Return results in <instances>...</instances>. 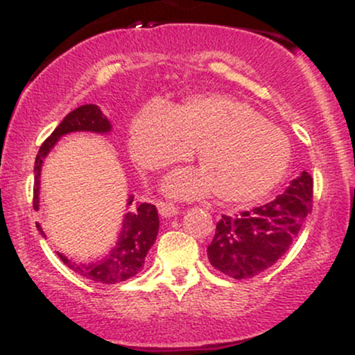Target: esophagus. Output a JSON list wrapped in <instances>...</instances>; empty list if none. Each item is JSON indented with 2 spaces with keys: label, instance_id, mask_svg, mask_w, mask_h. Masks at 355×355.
I'll return each mask as SVG.
<instances>
[{
  "label": "esophagus",
  "instance_id": "obj_1",
  "mask_svg": "<svg viewBox=\"0 0 355 355\" xmlns=\"http://www.w3.org/2000/svg\"><path fill=\"white\" fill-rule=\"evenodd\" d=\"M157 209H158V211H160L162 217H165V218H170V217H173V215L178 214L177 207L172 205V203H166V202H158Z\"/></svg>",
  "mask_w": 355,
  "mask_h": 355
}]
</instances>
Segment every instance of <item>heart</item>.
<instances>
[{
  "label": "heart",
  "mask_w": 355,
  "mask_h": 355,
  "mask_svg": "<svg viewBox=\"0 0 355 355\" xmlns=\"http://www.w3.org/2000/svg\"><path fill=\"white\" fill-rule=\"evenodd\" d=\"M198 146L200 168L175 170L165 178L173 197L217 193L225 202L262 198L282 180L291 144L280 128L230 96H195L187 103L152 98L132 123V150L148 168L189 158Z\"/></svg>",
  "instance_id": "b5f03b06"
}]
</instances>
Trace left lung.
<instances>
[{
  "label": "left lung",
  "mask_w": 355,
  "mask_h": 355,
  "mask_svg": "<svg viewBox=\"0 0 355 355\" xmlns=\"http://www.w3.org/2000/svg\"><path fill=\"white\" fill-rule=\"evenodd\" d=\"M312 177L302 172L275 200L222 215L207 248L210 263L232 279H250L267 270L297 239L312 210Z\"/></svg>",
  "instance_id": "1"
}]
</instances>
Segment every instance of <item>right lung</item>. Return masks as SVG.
<instances>
[{"label":"right lung","mask_w":355,"mask_h":355,"mask_svg":"<svg viewBox=\"0 0 355 355\" xmlns=\"http://www.w3.org/2000/svg\"><path fill=\"white\" fill-rule=\"evenodd\" d=\"M75 132H89L107 135L112 132V123L103 115L98 105H83L75 108L63 118V121L56 126L55 132L44 140L35 160V189H33V209L40 210V175L46 155L61 137ZM133 202V195L126 198V209H130ZM158 211L152 203H140L135 209H130L123 215L121 230L116 243L107 255L93 262H75L67 255L56 252L64 266H68L80 277L93 280L96 284H118L132 279L141 270L145 263V257L153 247L158 235ZM36 229L43 235V229L36 222Z\"/></svg>","instance_id":"right-lung-1"}]
</instances>
